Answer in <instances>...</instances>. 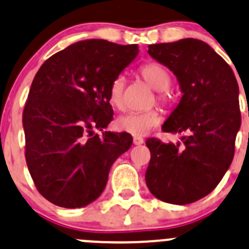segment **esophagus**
Returning <instances> with one entry per match:
<instances>
[{
  "instance_id": "34e87169",
  "label": "esophagus",
  "mask_w": 249,
  "mask_h": 249,
  "mask_svg": "<svg viewBox=\"0 0 249 249\" xmlns=\"http://www.w3.org/2000/svg\"><path fill=\"white\" fill-rule=\"evenodd\" d=\"M132 142H134L135 146H140V144L143 143L144 140L142 139V137H134V140H132Z\"/></svg>"
}]
</instances>
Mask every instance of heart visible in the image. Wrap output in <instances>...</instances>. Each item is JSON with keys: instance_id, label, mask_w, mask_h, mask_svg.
<instances>
[{"instance_id": "heart-1", "label": "heart", "mask_w": 249, "mask_h": 249, "mask_svg": "<svg viewBox=\"0 0 249 249\" xmlns=\"http://www.w3.org/2000/svg\"><path fill=\"white\" fill-rule=\"evenodd\" d=\"M140 74L152 89L158 91V100L161 103H168L169 96L166 93V90L171 85V75L168 69L161 64L148 63L140 68ZM124 90L125 78L123 75L117 76L110 84L109 101L118 109H123L124 107ZM160 122V113L153 109L147 110V112L127 113V114L122 115L117 120V126L122 131L129 132L135 136H143L153 127L158 126Z\"/></svg>"}]
</instances>
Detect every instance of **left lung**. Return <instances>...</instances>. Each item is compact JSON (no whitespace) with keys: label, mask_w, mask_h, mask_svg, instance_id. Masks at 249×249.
Masks as SVG:
<instances>
[{"label":"left lung","mask_w":249,"mask_h":249,"mask_svg":"<svg viewBox=\"0 0 249 249\" xmlns=\"http://www.w3.org/2000/svg\"><path fill=\"white\" fill-rule=\"evenodd\" d=\"M148 54L173 71L182 92L161 130L183 136L178 143L147 140V187L166 203H194L215 189L232 161L241 126L237 80L225 60L197 38L149 45Z\"/></svg>","instance_id":"1"}]
</instances>
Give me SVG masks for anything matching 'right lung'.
I'll return each mask as SVG.
<instances>
[{"mask_svg": "<svg viewBox=\"0 0 249 249\" xmlns=\"http://www.w3.org/2000/svg\"><path fill=\"white\" fill-rule=\"evenodd\" d=\"M137 54V45L83 40L48 58L36 73L23 112L25 159L36 189L51 203H92L113 163L131 147L130 134L103 129L113 120L110 84Z\"/></svg>", "mask_w": 249, "mask_h": 249, "instance_id": "add662e5", "label": "right lung"}]
</instances>
